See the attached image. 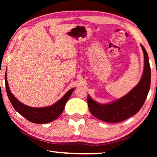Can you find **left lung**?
I'll return each mask as SVG.
<instances>
[{
	"mask_svg": "<svg viewBox=\"0 0 157 157\" xmlns=\"http://www.w3.org/2000/svg\"><path fill=\"white\" fill-rule=\"evenodd\" d=\"M144 58V69L139 83L121 98L107 104L96 102L89 95L88 106L90 112L97 119L109 123H117L132 117L140 110L147 97L151 84V68L144 47L141 45Z\"/></svg>",
	"mask_w": 157,
	"mask_h": 157,
	"instance_id": "8db88e82",
	"label": "left lung"
}]
</instances>
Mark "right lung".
<instances>
[{"label": "right lung", "mask_w": 157, "mask_h": 157, "mask_svg": "<svg viewBox=\"0 0 157 157\" xmlns=\"http://www.w3.org/2000/svg\"><path fill=\"white\" fill-rule=\"evenodd\" d=\"M5 82L7 95L15 110L29 121L35 124H46L56 119L63 112L66 102L69 99L71 95L75 89V88H73L68 91L61 99L52 106L41 107V108H33L22 104L13 95L8 86L6 74L5 76Z\"/></svg>", "instance_id": "1"}]
</instances>
